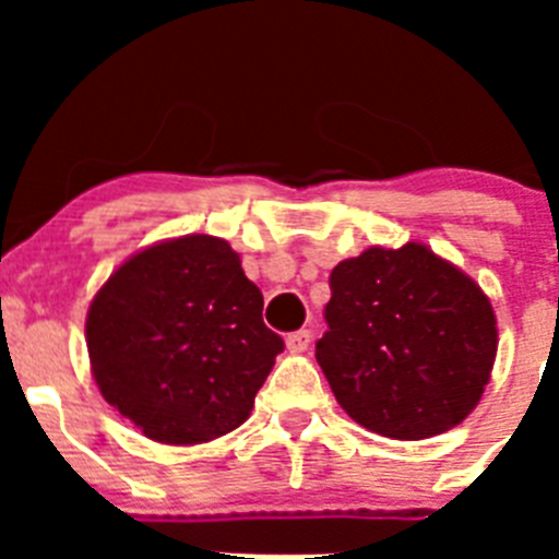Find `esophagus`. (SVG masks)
<instances>
[{
  "label": "esophagus",
  "instance_id": "esophagus-1",
  "mask_svg": "<svg viewBox=\"0 0 559 559\" xmlns=\"http://www.w3.org/2000/svg\"><path fill=\"white\" fill-rule=\"evenodd\" d=\"M285 344H288L290 353H305L310 344V330H296V333H290L288 338H285Z\"/></svg>",
  "mask_w": 559,
  "mask_h": 559
}]
</instances>
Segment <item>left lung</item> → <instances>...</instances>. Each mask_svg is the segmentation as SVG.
Instances as JSON below:
<instances>
[{
    "label": "left lung",
    "mask_w": 559,
    "mask_h": 559,
    "mask_svg": "<svg viewBox=\"0 0 559 559\" xmlns=\"http://www.w3.org/2000/svg\"><path fill=\"white\" fill-rule=\"evenodd\" d=\"M324 322L316 360L341 408L380 437L459 426L490 380V299L428 246H372L335 265Z\"/></svg>",
    "instance_id": "8db88e82"
}]
</instances>
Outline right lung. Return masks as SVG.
<instances>
[{"label":"right lung","mask_w":559,"mask_h":559,"mask_svg":"<svg viewBox=\"0 0 559 559\" xmlns=\"http://www.w3.org/2000/svg\"><path fill=\"white\" fill-rule=\"evenodd\" d=\"M103 397L156 442L195 445L251 414L285 341L221 237L187 235L133 254L86 316Z\"/></svg>","instance_id":"obj_1"}]
</instances>
